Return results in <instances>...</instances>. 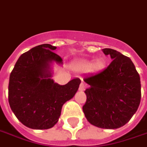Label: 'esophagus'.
Wrapping results in <instances>:
<instances>
[{
	"mask_svg": "<svg viewBox=\"0 0 147 147\" xmlns=\"http://www.w3.org/2000/svg\"><path fill=\"white\" fill-rule=\"evenodd\" d=\"M86 84L84 83V82H81L80 85V87H79V90L80 91H84L86 90Z\"/></svg>",
	"mask_w": 147,
	"mask_h": 147,
	"instance_id": "esophagus-1",
	"label": "esophagus"
}]
</instances>
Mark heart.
<instances>
[{
    "label": "heart",
    "instance_id": "b5f03b06",
    "mask_svg": "<svg viewBox=\"0 0 147 147\" xmlns=\"http://www.w3.org/2000/svg\"><path fill=\"white\" fill-rule=\"evenodd\" d=\"M105 67V62L103 60H98L94 64L92 61H81L76 66V71H88L90 69H93L94 71H101Z\"/></svg>",
    "mask_w": 147,
    "mask_h": 147
}]
</instances>
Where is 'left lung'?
Wrapping results in <instances>:
<instances>
[{
	"label": "left lung",
	"mask_w": 147,
	"mask_h": 147,
	"mask_svg": "<svg viewBox=\"0 0 147 147\" xmlns=\"http://www.w3.org/2000/svg\"><path fill=\"white\" fill-rule=\"evenodd\" d=\"M113 61L98 73L85 76L90 87L86 90L83 112L95 127L115 129L125 125L137 112L141 102V81L131 60L111 48L102 49Z\"/></svg>",
	"instance_id": "1"
}]
</instances>
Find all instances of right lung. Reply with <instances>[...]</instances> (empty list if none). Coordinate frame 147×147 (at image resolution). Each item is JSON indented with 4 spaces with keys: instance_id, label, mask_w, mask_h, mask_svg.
I'll return each mask as SVG.
<instances>
[{
    "instance_id": "right-lung-1",
    "label": "right lung",
    "mask_w": 147,
    "mask_h": 147,
    "mask_svg": "<svg viewBox=\"0 0 147 147\" xmlns=\"http://www.w3.org/2000/svg\"><path fill=\"white\" fill-rule=\"evenodd\" d=\"M56 49L48 43L36 46L19 57L10 73V109L20 123L32 129L53 127L59 120L62 105L73 98L80 84L79 78L64 86L52 79L53 64H63Z\"/></svg>"
}]
</instances>
